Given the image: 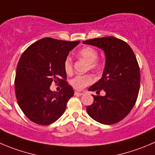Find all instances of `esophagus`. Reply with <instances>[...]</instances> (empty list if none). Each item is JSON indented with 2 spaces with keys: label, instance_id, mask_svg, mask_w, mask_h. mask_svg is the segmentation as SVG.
<instances>
[{
  "label": "esophagus",
  "instance_id": "34e87169",
  "mask_svg": "<svg viewBox=\"0 0 155 155\" xmlns=\"http://www.w3.org/2000/svg\"><path fill=\"white\" fill-rule=\"evenodd\" d=\"M74 94H75V95H76V96H80V95H82V94H83V92H82V91H76L74 92Z\"/></svg>",
  "mask_w": 155,
  "mask_h": 155
}]
</instances>
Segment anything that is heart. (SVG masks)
I'll return each mask as SVG.
<instances>
[{
    "mask_svg": "<svg viewBox=\"0 0 155 155\" xmlns=\"http://www.w3.org/2000/svg\"><path fill=\"white\" fill-rule=\"evenodd\" d=\"M79 57L86 61L89 64L90 69H97L99 67V63L97 61L98 53L94 48L91 47H85L81 49L78 53ZM64 71L67 74L70 75L73 73V61L67 57L64 61ZM94 82V78L91 75H78L70 80L72 86L76 90H82L85 87L91 85Z\"/></svg>",
    "mask_w": 155,
    "mask_h": 155,
    "instance_id": "1",
    "label": "heart"
}]
</instances>
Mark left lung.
I'll list each match as a JSON object with an SVG mask.
<instances>
[{
  "label": "left lung",
  "mask_w": 155,
  "mask_h": 155,
  "mask_svg": "<svg viewBox=\"0 0 155 155\" xmlns=\"http://www.w3.org/2000/svg\"><path fill=\"white\" fill-rule=\"evenodd\" d=\"M83 44L102 49L106 61L100 80L88 90H101L104 96L93 95L94 102L87 107L88 115L97 122L110 125L127 117L136 104L140 88V70L130 46L117 38H98L86 40Z\"/></svg>",
  "instance_id": "left-lung-1"
}]
</instances>
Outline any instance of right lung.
Listing matches in <instances>:
<instances>
[{
    "label": "right lung",
    "instance_id": "1",
    "mask_svg": "<svg viewBox=\"0 0 155 155\" xmlns=\"http://www.w3.org/2000/svg\"><path fill=\"white\" fill-rule=\"evenodd\" d=\"M79 43L45 38L33 43L21 56L15 77L19 107L27 117L39 125H49L65 112L74 91L67 82L64 61ZM53 81L62 85L59 93L50 91Z\"/></svg>",
    "mask_w": 155,
    "mask_h": 155
}]
</instances>
